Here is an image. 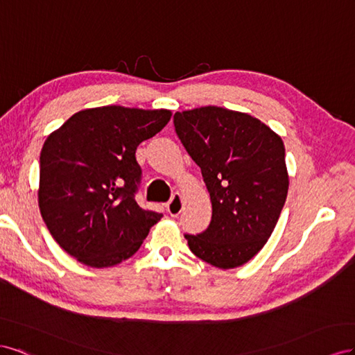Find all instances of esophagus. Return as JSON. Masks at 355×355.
<instances>
[{"label": "esophagus", "mask_w": 355, "mask_h": 355, "mask_svg": "<svg viewBox=\"0 0 355 355\" xmlns=\"http://www.w3.org/2000/svg\"><path fill=\"white\" fill-rule=\"evenodd\" d=\"M183 208H184L183 196H181L180 193L172 195V198L169 199V202L166 204V209L169 212V216H172V217L180 216V212L183 211Z\"/></svg>", "instance_id": "obj_1"}]
</instances>
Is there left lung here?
Returning a JSON list of instances; mask_svg holds the SVG:
<instances>
[{"mask_svg":"<svg viewBox=\"0 0 355 355\" xmlns=\"http://www.w3.org/2000/svg\"><path fill=\"white\" fill-rule=\"evenodd\" d=\"M174 128L212 204L209 226L184 235L190 251L220 269L244 265L266 244L286 204L284 143L259 119L220 107L175 113Z\"/></svg>","mask_w":355,"mask_h":355,"instance_id":"1","label":"left lung"}]
</instances>
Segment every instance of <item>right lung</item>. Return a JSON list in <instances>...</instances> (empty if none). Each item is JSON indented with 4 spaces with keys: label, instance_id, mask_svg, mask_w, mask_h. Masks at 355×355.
Masks as SVG:
<instances>
[{
    "label": "right lung",
    "instance_id": "obj_1",
    "mask_svg": "<svg viewBox=\"0 0 355 355\" xmlns=\"http://www.w3.org/2000/svg\"><path fill=\"white\" fill-rule=\"evenodd\" d=\"M171 119L168 110L108 105L71 116L40 155L38 205L50 234L69 256L108 268L134 256L162 214L135 200V151Z\"/></svg>",
    "mask_w": 355,
    "mask_h": 355
}]
</instances>
